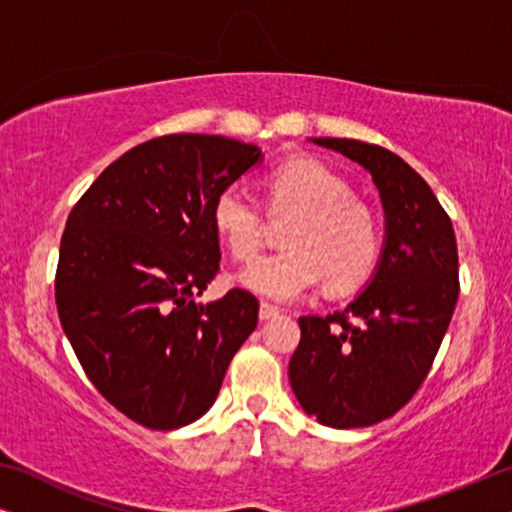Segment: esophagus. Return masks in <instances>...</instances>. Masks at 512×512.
Returning <instances> with one entry per match:
<instances>
[{
  "mask_svg": "<svg viewBox=\"0 0 512 512\" xmlns=\"http://www.w3.org/2000/svg\"><path fill=\"white\" fill-rule=\"evenodd\" d=\"M279 310L275 305H268V303H261V310H258V317H261V321H268L272 317H277Z\"/></svg>",
  "mask_w": 512,
  "mask_h": 512,
  "instance_id": "34e87169",
  "label": "esophagus"
}]
</instances>
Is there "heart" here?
Returning a JSON list of instances; mask_svg holds the SVG:
<instances>
[{
  "label": "heart",
  "instance_id": "heart-1",
  "mask_svg": "<svg viewBox=\"0 0 512 512\" xmlns=\"http://www.w3.org/2000/svg\"><path fill=\"white\" fill-rule=\"evenodd\" d=\"M272 214H296L284 233V251L256 258L263 247V212L242 186L216 195L212 223L237 261H251L240 284L256 296L291 303L324 279L328 291H349L366 282L380 258L375 214L352 198L340 174L319 160L296 156L265 177Z\"/></svg>",
  "mask_w": 512,
  "mask_h": 512
}]
</instances>
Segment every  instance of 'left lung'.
<instances>
[{
    "instance_id": "1",
    "label": "left lung",
    "mask_w": 512,
    "mask_h": 512,
    "mask_svg": "<svg viewBox=\"0 0 512 512\" xmlns=\"http://www.w3.org/2000/svg\"><path fill=\"white\" fill-rule=\"evenodd\" d=\"M312 142L370 172L387 235L366 291L345 310L298 319L289 382L319 424L359 429L396 415L429 375L459 298L457 240L429 184L396 153L356 139Z\"/></svg>"
}]
</instances>
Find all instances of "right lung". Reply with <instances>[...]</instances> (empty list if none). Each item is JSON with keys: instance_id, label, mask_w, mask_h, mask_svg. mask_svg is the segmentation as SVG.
<instances>
[{"instance_id": "right-lung-1", "label": "right lung", "mask_w": 512, "mask_h": 512, "mask_svg": "<svg viewBox=\"0 0 512 512\" xmlns=\"http://www.w3.org/2000/svg\"><path fill=\"white\" fill-rule=\"evenodd\" d=\"M254 144L165 135L114 160L60 240V324L97 391L132 422L172 431L200 419L254 333L258 300L230 289L195 303L219 272L216 195L261 163Z\"/></svg>"}]
</instances>
